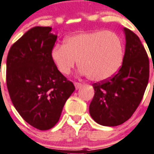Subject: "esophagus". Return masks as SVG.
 <instances>
[{"instance_id": "esophagus-1", "label": "esophagus", "mask_w": 154, "mask_h": 154, "mask_svg": "<svg viewBox=\"0 0 154 154\" xmlns=\"http://www.w3.org/2000/svg\"><path fill=\"white\" fill-rule=\"evenodd\" d=\"M74 85H75V88H76V89H79V88H81V87L82 86V83H80V82H74Z\"/></svg>"}]
</instances>
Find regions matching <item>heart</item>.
I'll return each mask as SVG.
<instances>
[{"label":"heart","mask_w":154,"mask_h":154,"mask_svg":"<svg viewBox=\"0 0 154 154\" xmlns=\"http://www.w3.org/2000/svg\"><path fill=\"white\" fill-rule=\"evenodd\" d=\"M123 56L120 37L103 30L68 36L63 46H56L51 52V60L62 74L68 75L77 61L81 73L95 82L113 77L121 68Z\"/></svg>","instance_id":"1"}]
</instances>
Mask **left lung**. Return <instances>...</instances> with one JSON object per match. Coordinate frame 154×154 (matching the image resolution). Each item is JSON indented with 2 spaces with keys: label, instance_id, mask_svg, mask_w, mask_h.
<instances>
[{
  "label": "left lung",
  "instance_id": "1",
  "mask_svg": "<svg viewBox=\"0 0 154 154\" xmlns=\"http://www.w3.org/2000/svg\"><path fill=\"white\" fill-rule=\"evenodd\" d=\"M126 37L122 65L112 77L92 85L95 94L89 106L93 120L114 127L128 120L143 97L149 77V60L139 37L123 28Z\"/></svg>",
  "mask_w": 154,
  "mask_h": 154
}]
</instances>
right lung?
I'll return each instance as SVG.
<instances>
[{
    "label": "right lung",
    "instance_id": "obj_1",
    "mask_svg": "<svg viewBox=\"0 0 154 154\" xmlns=\"http://www.w3.org/2000/svg\"><path fill=\"white\" fill-rule=\"evenodd\" d=\"M57 38L51 27L35 26L11 46L6 59L11 100L21 118L39 130L56 125L75 90L51 60Z\"/></svg>",
    "mask_w": 154,
    "mask_h": 154
}]
</instances>
